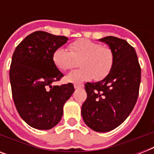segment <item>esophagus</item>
Returning <instances> with one entry per match:
<instances>
[{"label": "esophagus", "mask_w": 154, "mask_h": 154, "mask_svg": "<svg viewBox=\"0 0 154 154\" xmlns=\"http://www.w3.org/2000/svg\"><path fill=\"white\" fill-rule=\"evenodd\" d=\"M74 88L75 89H82V88H83V85H74Z\"/></svg>", "instance_id": "1"}]
</instances>
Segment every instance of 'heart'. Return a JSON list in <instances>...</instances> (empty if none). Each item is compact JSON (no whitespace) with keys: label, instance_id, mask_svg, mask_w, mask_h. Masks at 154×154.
<instances>
[{"label":"heart","instance_id":"1","mask_svg":"<svg viewBox=\"0 0 154 154\" xmlns=\"http://www.w3.org/2000/svg\"><path fill=\"white\" fill-rule=\"evenodd\" d=\"M69 49L57 48L53 53V61L60 70H68L80 59V69L72 71L65 81L73 84L94 79L101 81L108 76L114 62V53L109 47L102 46L90 40L81 38L69 45Z\"/></svg>","mask_w":154,"mask_h":154}]
</instances>
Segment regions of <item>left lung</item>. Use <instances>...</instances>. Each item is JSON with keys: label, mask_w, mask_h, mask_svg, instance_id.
I'll list each match as a JSON object with an SVG mask.
<instances>
[{"label": "left lung", "mask_w": 154, "mask_h": 154, "mask_svg": "<svg viewBox=\"0 0 154 154\" xmlns=\"http://www.w3.org/2000/svg\"><path fill=\"white\" fill-rule=\"evenodd\" d=\"M114 53V62L106 77L87 82V98L82 107L85 123L100 133L111 131L129 117L136 104L141 83V67L136 51L125 40L103 37Z\"/></svg>", "instance_id": "obj_1"}]
</instances>
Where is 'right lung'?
<instances>
[{"label": "right lung", "instance_id": "1", "mask_svg": "<svg viewBox=\"0 0 154 154\" xmlns=\"http://www.w3.org/2000/svg\"><path fill=\"white\" fill-rule=\"evenodd\" d=\"M68 38L36 31L16 48L9 70L12 94L20 117L32 128L50 129L63 115V106L74 87L52 85L64 76L53 61V53Z\"/></svg>", "mask_w": 154, "mask_h": 154}]
</instances>
